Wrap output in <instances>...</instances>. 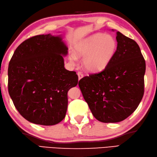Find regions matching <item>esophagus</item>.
Returning <instances> with one entry per match:
<instances>
[{
  "mask_svg": "<svg viewBox=\"0 0 157 157\" xmlns=\"http://www.w3.org/2000/svg\"><path fill=\"white\" fill-rule=\"evenodd\" d=\"M77 75H78V79H79V80H80V79H81L82 77H83V75H82V74L81 72H78V73H77Z\"/></svg>",
  "mask_w": 157,
  "mask_h": 157,
  "instance_id": "esophagus-1",
  "label": "esophagus"
}]
</instances>
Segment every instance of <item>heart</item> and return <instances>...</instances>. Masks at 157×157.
<instances>
[{
  "label": "heart",
  "instance_id": "heart-1",
  "mask_svg": "<svg viewBox=\"0 0 157 157\" xmlns=\"http://www.w3.org/2000/svg\"><path fill=\"white\" fill-rule=\"evenodd\" d=\"M117 50V42L110 35L96 33L85 38L75 47L77 57H85V69L91 72L105 70L113 59ZM70 63L75 64L77 58L75 55L69 57Z\"/></svg>",
  "mask_w": 157,
  "mask_h": 157
}]
</instances>
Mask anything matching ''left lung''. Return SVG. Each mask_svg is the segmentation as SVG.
Instances as JSON below:
<instances>
[{"instance_id":"8db88e82","label":"left lung","mask_w":157,"mask_h":157,"mask_svg":"<svg viewBox=\"0 0 157 157\" xmlns=\"http://www.w3.org/2000/svg\"><path fill=\"white\" fill-rule=\"evenodd\" d=\"M116 34L117 50L109 66L78 82L94 117L105 123L125 120L137 108L144 93L146 62L140 46L120 32Z\"/></svg>"}]
</instances>
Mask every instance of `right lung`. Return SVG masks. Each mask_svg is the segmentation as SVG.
I'll list each match as a JSON object with an SVG mask.
<instances>
[{
	"mask_svg": "<svg viewBox=\"0 0 157 157\" xmlns=\"http://www.w3.org/2000/svg\"><path fill=\"white\" fill-rule=\"evenodd\" d=\"M61 35H39L16 49L8 67V91L15 107L29 122L44 126L64 119L67 91L78 84L75 71L64 67L67 55Z\"/></svg>",
	"mask_w": 157,
	"mask_h": 157,
	"instance_id": "add662e5",
	"label": "right lung"
}]
</instances>
